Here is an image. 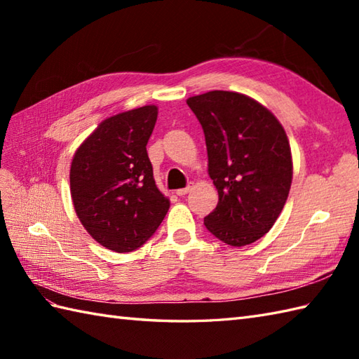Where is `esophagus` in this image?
<instances>
[{
    "mask_svg": "<svg viewBox=\"0 0 359 359\" xmlns=\"http://www.w3.org/2000/svg\"><path fill=\"white\" fill-rule=\"evenodd\" d=\"M191 185H188L187 188H180V189H177V191H175V194L177 196H185V194H188L189 191H191Z\"/></svg>",
    "mask_w": 359,
    "mask_h": 359,
    "instance_id": "obj_1",
    "label": "esophagus"
}]
</instances>
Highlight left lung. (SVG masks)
<instances>
[{
	"mask_svg": "<svg viewBox=\"0 0 359 359\" xmlns=\"http://www.w3.org/2000/svg\"><path fill=\"white\" fill-rule=\"evenodd\" d=\"M202 125L208 172L219 202L207 230L226 245L261 239L276 222L292 185V151L284 128L253 98L228 90L189 97Z\"/></svg>",
	"mask_w": 359,
	"mask_h": 359,
	"instance_id": "obj_1",
	"label": "left lung"
}]
</instances>
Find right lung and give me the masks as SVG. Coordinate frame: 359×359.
Listing matches in <instances>:
<instances>
[{"mask_svg":"<svg viewBox=\"0 0 359 359\" xmlns=\"http://www.w3.org/2000/svg\"><path fill=\"white\" fill-rule=\"evenodd\" d=\"M156 120L152 104L106 118L72 158L75 212L100 245L117 253L140 248L170 208L147 152Z\"/></svg>","mask_w":359,"mask_h":359,"instance_id":"add662e5","label":"right lung"}]
</instances>
